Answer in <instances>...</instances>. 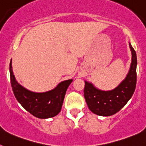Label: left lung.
<instances>
[{"instance_id":"1","label":"left lung","mask_w":146,"mask_h":146,"mask_svg":"<svg viewBox=\"0 0 146 146\" xmlns=\"http://www.w3.org/2000/svg\"><path fill=\"white\" fill-rule=\"evenodd\" d=\"M131 63L126 78L111 91H102L91 82L85 81L84 96L89 110L101 116H110L118 113L128 102L135 92L137 82V55L129 43Z\"/></svg>"}]
</instances>
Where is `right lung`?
<instances>
[{"instance_id":"right-lung-1","label":"right lung","mask_w":146,"mask_h":146,"mask_svg":"<svg viewBox=\"0 0 146 146\" xmlns=\"http://www.w3.org/2000/svg\"><path fill=\"white\" fill-rule=\"evenodd\" d=\"M10 79L13 93L18 102L33 116L38 118H50L57 115L60 112L66 90L73 80H67L60 82L51 91L43 93L31 91L16 80L11 60L9 65Z\"/></svg>"}]
</instances>
